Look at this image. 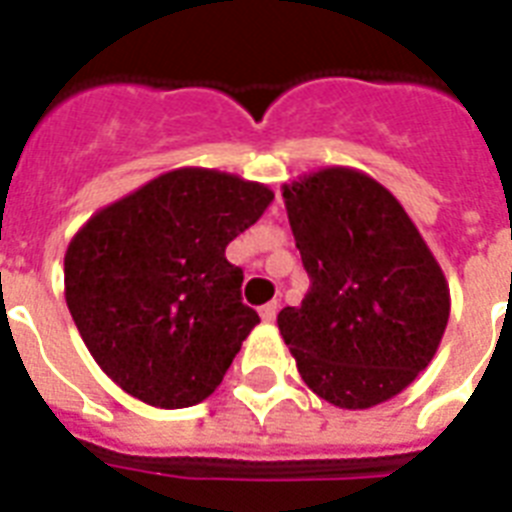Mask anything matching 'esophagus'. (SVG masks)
<instances>
[{"label":"esophagus","mask_w":512,"mask_h":512,"mask_svg":"<svg viewBox=\"0 0 512 512\" xmlns=\"http://www.w3.org/2000/svg\"><path fill=\"white\" fill-rule=\"evenodd\" d=\"M259 314H261V320H264V322H275V317H277V301H269V304L261 306Z\"/></svg>","instance_id":"34e87169"}]
</instances>
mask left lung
<instances>
[{"instance_id": "left-lung-1", "label": "left lung", "mask_w": 512, "mask_h": 512, "mask_svg": "<svg viewBox=\"0 0 512 512\" xmlns=\"http://www.w3.org/2000/svg\"><path fill=\"white\" fill-rule=\"evenodd\" d=\"M312 285L277 314L314 394L367 410L428 367L449 320V285L402 203L362 171L330 166L282 187Z\"/></svg>"}]
</instances>
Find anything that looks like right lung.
<instances>
[{
	"instance_id": "right-lung-1",
	"label": "right lung",
	"mask_w": 512,
	"mask_h": 512,
	"mask_svg": "<svg viewBox=\"0 0 512 512\" xmlns=\"http://www.w3.org/2000/svg\"><path fill=\"white\" fill-rule=\"evenodd\" d=\"M275 192L214 169H177L89 219L65 251V301L94 362L166 410L222 383L259 314L224 251Z\"/></svg>"
}]
</instances>
